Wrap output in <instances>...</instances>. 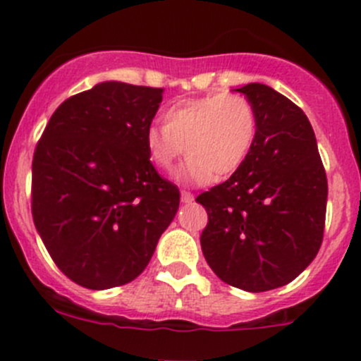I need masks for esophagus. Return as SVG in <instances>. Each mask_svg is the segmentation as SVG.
<instances>
[{"label": "esophagus", "mask_w": 361, "mask_h": 361, "mask_svg": "<svg viewBox=\"0 0 361 361\" xmlns=\"http://www.w3.org/2000/svg\"><path fill=\"white\" fill-rule=\"evenodd\" d=\"M193 200V195L190 192H187V190H181V202H185V204H190Z\"/></svg>", "instance_id": "34e87169"}]
</instances>
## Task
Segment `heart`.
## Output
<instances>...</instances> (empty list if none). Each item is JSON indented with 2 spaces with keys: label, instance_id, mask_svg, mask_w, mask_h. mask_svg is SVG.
Instances as JSON below:
<instances>
[{
  "label": "heart",
  "instance_id": "obj_1",
  "mask_svg": "<svg viewBox=\"0 0 361 361\" xmlns=\"http://www.w3.org/2000/svg\"><path fill=\"white\" fill-rule=\"evenodd\" d=\"M256 135L257 116L247 98L214 93L169 107L164 124H152L145 131V150L152 164L168 173L187 149L190 157L178 171V180L202 185L240 168Z\"/></svg>",
  "mask_w": 361,
  "mask_h": 361
}]
</instances>
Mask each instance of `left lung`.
Segmentation results:
<instances>
[{
	"label": "left lung",
	"mask_w": 361,
	"mask_h": 361,
	"mask_svg": "<svg viewBox=\"0 0 361 361\" xmlns=\"http://www.w3.org/2000/svg\"><path fill=\"white\" fill-rule=\"evenodd\" d=\"M235 91L256 111V142L225 183L197 197L209 216L200 245L223 282L264 292L292 282L317 256L327 176L313 128L298 105L259 82Z\"/></svg>",
	"instance_id": "left-lung-1"
}]
</instances>
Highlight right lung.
I'll return each mask as SVG.
<instances>
[{
    "label": "right lung",
    "instance_id": "obj_1",
    "mask_svg": "<svg viewBox=\"0 0 361 361\" xmlns=\"http://www.w3.org/2000/svg\"><path fill=\"white\" fill-rule=\"evenodd\" d=\"M162 91L100 82L67 98L37 142L34 225L56 267L86 289L135 280L180 206L145 150Z\"/></svg>",
    "mask_w": 361,
    "mask_h": 361
}]
</instances>
